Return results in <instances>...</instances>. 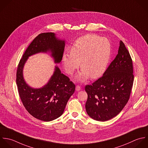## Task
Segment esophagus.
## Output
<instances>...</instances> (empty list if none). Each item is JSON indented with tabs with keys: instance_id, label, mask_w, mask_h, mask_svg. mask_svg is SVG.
Wrapping results in <instances>:
<instances>
[{
	"instance_id": "1",
	"label": "esophagus",
	"mask_w": 148,
	"mask_h": 148,
	"mask_svg": "<svg viewBox=\"0 0 148 148\" xmlns=\"http://www.w3.org/2000/svg\"><path fill=\"white\" fill-rule=\"evenodd\" d=\"M81 87L79 85H77L76 86L75 89H76V90H77V91H79V90H81Z\"/></svg>"
}]
</instances>
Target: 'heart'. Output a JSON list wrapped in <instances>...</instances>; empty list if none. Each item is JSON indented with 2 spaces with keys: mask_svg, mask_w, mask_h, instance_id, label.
Segmentation results:
<instances>
[{
  "mask_svg": "<svg viewBox=\"0 0 148 148\" xmlns=\"http://www.w3.org/2000/svg\"><path fill=\"white\" fill-rule=\"evenodd\" d=\"M111 44L105 38L94 34L85 35L73 44L70 53L63 56L66 72L72 74L80 64L82 69L77 76L80 81L89 77L92 79L100 77L106 71L111 56Z\"/></svg>",
  "mask_w": 148,
  "mask_h": 148,
  "instance_id": "1",
  "label": "heart"
}]
</instances>
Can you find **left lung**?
Instances as JSON below:
<instances>
[{
  "label": "left lung",
  "mask_w": 148,
  "mask_h": 148,
  "mask_svg": "<svg viewBox=\"0 0 148 148\" xmlns=\"http://www.w3.org/2000/svg\"><path fill=\"white\" fill-rule=\"evenodd\" d=\"M133 82L132 59L121 41L118 53L103 75L85 87L88 94L85 108L88 115L102 122L116 116L128 102Z\"/></svg>",
  "instance_id": "obj_1"
}]
</instances>
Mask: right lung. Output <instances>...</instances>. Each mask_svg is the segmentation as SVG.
Returning <instances> with one entry per match:
<instances>
[{
    "label": "right lung",
    "mask_w": 148,
    "mask_h": 148,
    "mask_svg": "<svg viewBox=\"0 0 148 148\" xmlns=\"http://www.w3.org/2000/svg\"><path fill=\"white\" fill-rule=\"evenodd\" d=\"M64 48V41L57 40L53 33H40L28 46L18 65L16 83L21 100L31 115L42 121H53L63 114L68 100L74 93L75 85L56 67L45 86L40 89L31 88L23 78V65L29 56L48 51L51 52L55 63H59Z\"/></svg>",
    "instance_id": "obj_1"
}]
</instances>
